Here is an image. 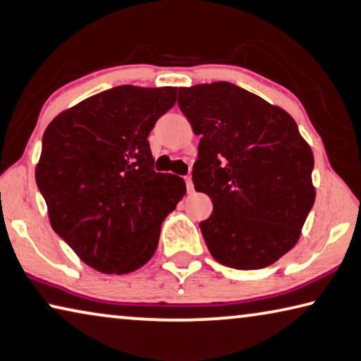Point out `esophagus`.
Returning <instances> with one entry per match:
<instances>
[{
	"label": "esophagus",
	"instance_id": "obj_1",
	"mask_svg": "<svg viewBox=\"0 0 361 361\" xmlns=\"http://www.w3.org/2000/svg\"><path fill=\"white\" fill-rule=\"evenodd\" d=\"M185 181H186V190L188 191H192V188H194V185H192V180H191V176H185Z\"/></svg>",
	"mask_w": 361,
	"mask_h": 361
}]
</instances>
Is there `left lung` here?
<instances>
[{"label":"left lung","instance_id":"obj_1","mask_svg":"<svg viewBox=\"0 0 361 361\" xmlns=\"http://www.w3.org/2000/svg\"><path fill=\"white\" fill-rule=\"evenodd\" d=\"M178 106L201 136L192 183L214 204L199 223L212 257L236 270L271 265L314 202L313 152L295 120L230 82L180 88Z\"/></svg>","mask_w":361,"mask_h":361}]
</instances>
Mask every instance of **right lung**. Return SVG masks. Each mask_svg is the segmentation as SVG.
<instances>
[{"label": "right lung", "mask_w": 361, "mask_h": 361, "mask_svg": "<svg viewBox=\"0 0 361 361\" xmlns=\"http://www.w3.org/2000/svg\"><path fill=\"white\" fill-rule=\"evenodd\" d=\"M175 101L173 87L122 85L44 131L35 178L51 226L94 270L125 274L149 262L160 225L185 196V180L154 170L147 141Z\"/></svg>", "instance_id": "obj_1"}]
</instances>
